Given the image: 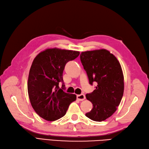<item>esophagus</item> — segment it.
<instances>
[{
	"instance_id": "obj_1",
	"label": "esophagus",
	"mask_w": 149,
	"mask_h": 149,
	"mask_svg": "<svg viewBox=\"0 0 149 149\" xmlns=\"http://www.w3.org/2000/svg\"><path fill=\"white\" fill-rule=\"evenodd\" d=\"M77 98L79 100V101H83V100H84L86 98L85 95L84 94H81V95H77Z\"/></svg>"
}]
</instances>
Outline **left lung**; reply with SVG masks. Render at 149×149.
I'll use <instances>...</instances> for the list:
<instances>
[{"label":"left lung","mask_w":149,"mask_h":149,"mask_svg":"<svg viewBox=\"0 0 149 149\" xmlns=\"http://www.w3.org/2000/svg\"><path fill=\"white\" fill-rule=\"evenodd\" d=\"M81 63L89 84L97 83L96 89L86 97L93 104L86 117L101 122L116 111L124 93V75L116 57L104 49L82 52Z\"/></svg>","instance_id":"1"}]
</instances>
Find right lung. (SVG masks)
I'll return each mask as SVG.
<instances>
[{
	"label": "right lung",
	"instance_id": "obj_1",
	"mask_svg": "<svg viewBox=\"0 0 149 149\" xmlns=\"http://www.w3.org/2000/svg\"><path fill=\"white\" fill-rule=\"evenodd\" d=\"M79 51L47 49L34 58L28 79V93L33 109L40 117L48 121L60 119L66 113L76 95L65 92L63 72L65 65L74 60ZM63 82L62 89L58 82Z\"/></svg>",
	"mask_w": 149,
	"mask_h": 149
}]
</instances>
